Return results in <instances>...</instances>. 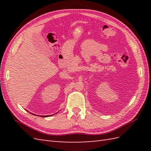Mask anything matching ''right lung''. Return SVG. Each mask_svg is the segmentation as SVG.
<instances>
[{"label": "right lung", "instance_id": "obj_1", "mask_svg": "<svg viewBox=\"0 0 151 151\" xmlns=\"http://www.w3.org/2000/svg\"><path fill=\"white\" fill-rule=\"evenodd\" d=\"M28 112H29V111H28ZM33 114V115H34V114ZM41 116L44 117H48V116H49V115H41Z\"/></svg>", "mask_w": 151, "mask_h": 151}]
</instances>
